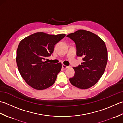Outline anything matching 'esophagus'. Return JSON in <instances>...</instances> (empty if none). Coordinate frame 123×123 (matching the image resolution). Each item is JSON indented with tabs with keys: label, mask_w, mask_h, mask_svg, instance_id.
I'll return each instance as SVG.
<instances>
[{
	"label": "esophagus",
	"mask_w": 123,
	"mask_h": 123,
	"mask_svg": "<svg viewBox=\"0 0 123 123\" xmlns=\"http://www.w3.org/2000/svg\"><path fill=\"white\" fill-rule=\"evenodd\" d=\"M62 67L64 69H66V68H68L69 67V66H66V65H65L64 64L62 65Z\"/></svg>",
	"instance_id": "1"
}]
</instances>
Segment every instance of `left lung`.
I'll use <instances>...</instances> for the list:
<instances>
[{"mask_svg": "<svg viewBox=\"0 0 123 123\" xmlns=\"http://www.w3.org/2000/svg\"><path fill=\"white\" fill-rule=\"evenodd\" d=\"M66 37L75 42L77 56L83 61L81 65L73 67L75 74L69 81L79 89L90 88L101 78L106 68L108 61L106 44L97 35L84 30Z\"/></svg>", "mask_w": 123, "mask_h": 123, "instance_id": "8db88e82", "label": "left lung"}]
</instances>
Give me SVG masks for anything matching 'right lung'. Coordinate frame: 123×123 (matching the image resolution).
Here are the masks:
<instances>
[{
  "label": "right lung",
  "mask_w": 123,
  "mask_h": 123,
  "mask_svg": "<svg viewBox=\"0 0 123 123\" xmlns=\"http://www.w3.org/2000/svg\"><path fill=\"white\" fill-rule=\"evenodd\" d=\"M65 36L37 32L20 42L16 52V63L21 75L30 86L36 90H43L56 81L62 64L48 63L43 60L51 56L55 45Z\"/></svg>",
  "instance_id": "add662e5"
}]
</instances>
